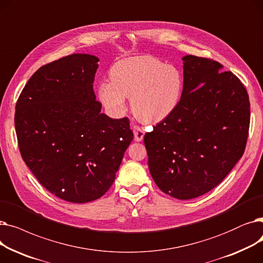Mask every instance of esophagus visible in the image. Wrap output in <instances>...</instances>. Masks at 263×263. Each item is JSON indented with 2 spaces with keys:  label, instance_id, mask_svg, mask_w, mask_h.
<instances>
[{
  "label": "esophagus",
  "instance_id": "obj_1",
  "mask_svg": "<svg viewBox=\"0 0 263 263\" xmlns=\"http://www.w3.org/2000/svg\"><path fill=\"white\" fill-rule=\"evenodd\" d=\"M133 131H134V140L136 142H141L144 139L145 135V130L142 127L139 126H134L133 127Z\"/></svg>",
  "mask_w": 263,
  "mask_h": 263
}]
</instances>
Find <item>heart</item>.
<instances>
[{"label":"heart","instance_id":"1","mask_svg":"<svg viewBox=\"0 0 263 263\" xmlns=\"http://www.w3.org/2000/svg\"><path fill=\"white\" fill-rule=\"evenodd\" d=\"M109 78L110 81L100 83L98 97L114 117L126 113V97L131 98L134 115L145 122L166 119L180 103L182 73L154 57L142 55L118 61L110 68Z\"/></svg>","mask_w":263,"mask_h":263}]
</instances>
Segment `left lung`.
<instances>
[{"label":"left lung","instance_id":"obj_1","mask_svg":"<svg viewBox=\"0 0 263 263\" xmlns=\"http://www.w3.org/2000/svg\"><path fill=\"white\" fill-rule=\"evenodd\" d=\"M182 61L180 103L144 143L159 189L192 199L218 185L243 156L251 104L240 79L218 62L194 55Z\"/></svg>","mask_w":263,"mask_h":263}]
</instances>
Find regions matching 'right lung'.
<instances>
[{
	"instance_id": "add662e5",
	"label": "right lung",
	"mask_w": 263,
	"mask_h": 263,
	"mask_svg": "<svg viewBox=\"0 0 263 263\" xmlns=\"http://www.w3.org/2000/svg\"><path fill=\"white\" fill-rule=\"evenodd\" d=\"M98 62L77 53L44 65L16 103L23 161L41 185L69 202L104 195L133 140L128 117L100 113L92 89Z\"/></svg>"
}]
</instances>
